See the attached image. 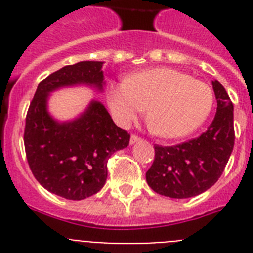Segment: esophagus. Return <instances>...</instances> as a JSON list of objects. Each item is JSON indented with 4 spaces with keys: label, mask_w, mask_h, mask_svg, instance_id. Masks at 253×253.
<instances>
[{
    "label": "esophagus",
    "mask_w": 253,
    "mask_h": 253,
    "mask_svg": "<svg viewBox=\"0 0 253 253\" xmlns=\"http://www.w3.org/2000/svg\"><path fill=\"white\" fill-rule=\"evenodd\" d=\"M140 140H142V138H140V136H138V135H135V134L131 135V138H130L131 144H135V143L140 142Z\"/></svg>",
    "instance_id": "1"
}]
</instances>
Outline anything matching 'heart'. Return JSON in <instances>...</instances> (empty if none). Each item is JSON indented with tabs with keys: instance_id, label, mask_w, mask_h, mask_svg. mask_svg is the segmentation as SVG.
<instances>
[{
	"instance_id": "b5f03b06",
	"label": "heart",
	"mask_w": 253,
	"mask_h": 253,
	"mask_svg": "<svg viewBox=\"0 0 253 253\" xmlns=\"http://www.w3.org/2000/svg\"><path fill=\"white\" fill-rule=\"evenodd\" d=\"M107 101L115 119L126 125L150 106L147 121L155 134L184 138L210 114L214 93L204 81L172 68H151L111 84Z\"/></svg>"
}]
</instances>
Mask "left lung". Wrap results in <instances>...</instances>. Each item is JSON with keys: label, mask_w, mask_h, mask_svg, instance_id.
<instances>
[{"label": "left lung", "mask_w": 253, "mask_h": 253, "mask_svg": "<svg viewBox=\"0 0 253 253\" xmlns=\"http://www.w3.org/2000/svg\"><path fill=\"white\" fill-rule=\"evenodd\" d=\"M215 117L204 134L176 146L155 144V160L146 180L154 192L170 198H190L206 192L222 176L231 156L234 105L219 81H212Z\"/></svg>", "instance_id": "obj_1"}]
</instances>
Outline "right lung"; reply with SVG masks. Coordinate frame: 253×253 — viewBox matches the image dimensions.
<instances>
[{"label": "right lung", "instance_id": "right-lung-1", "mask_svg": "<svg viewBox=\"0 0 253 253\" xmlns=\"http://www.w3.org/2000/svg\"><path fill=\"white\" fill-rule=\"evenodd\" d=\"M102 64L80 61L51 73L39 83L26 115L23 142L30 169L43 188L67 200L99 192L106 182L107 160L130 143V134L98 101L71 122H56L47 111L48 94L59 87L86 84L102 90Z\"/></svg>", "mask_w": 253, "mask_h": 253}]
</instances>
